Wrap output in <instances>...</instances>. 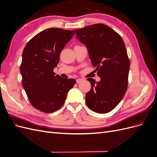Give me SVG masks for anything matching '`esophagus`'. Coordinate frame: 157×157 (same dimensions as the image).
I'll return each mask as SVG.
<instances>
[{"label": "esophagus", "instance_id": "34e87169", "mask_svg": "<svg viewBox=\"0 0 157 157\" xmlns=\"http://www.w3.org/2000/svg\"><path fill=\"white\" fill-rule=\"evenodd\" d=\"M82 80H83L82 78H77V84H79V83L81 82L82 81Z\"/></svg>", "mask_w": 157, "mask_h": 157}]
</instances>
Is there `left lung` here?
<instances>
[{
	"label": "left lung",
	"instance_id": "1",
	"mask_svg": "<svg viewBox=\"0 0 157 157\" xmlns=\"http://www.w3.org/2000/svg\"><path fill=\"white\" fill-rule=\"evenodd\" d=\"M75 31L76 39L86 46L100 77L99 82L87 78L91 89L86 94V105L98 113L110 112L122 100L128 88L130 64L124 42L116 31L102 23Z\"/></svg>",
	"mask_w": 157,
	"mask_h": 157
}]
</instances>
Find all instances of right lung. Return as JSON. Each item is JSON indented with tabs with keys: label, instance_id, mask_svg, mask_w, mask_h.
Returning <instances> with one entry per match:
<instances>
[{
	"label": "right lung",
	"instance_id": "add662e5",
	"mask_svg": "<svg viewBox=\"0 0 157 157\" xmlns=\"http://www.w3.org/2000/svg\"><path fill=\"white\" fill-rule=\"evenodd\" d=\"M75 30L50 28L27 42L22 53V86L31 105L44 113H53L63 105L76 80L54 73L61 52L72 39Z\"/></svg>",
	"mask_w": 157,
	"mask_h": 157
}]
</instances>
